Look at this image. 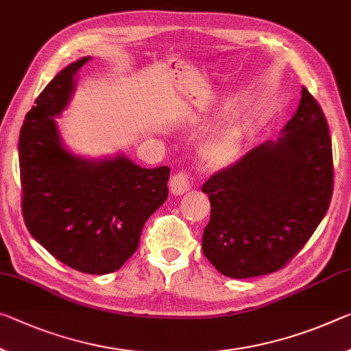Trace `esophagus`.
Masks as SVG:
<instances>
[{"instance_id": "34e87169", "label": "esophagus", "mask_w": 351, "mask_h": 351, "mask_svg": "<svg viewBox=\"0 0 351 351\" xmlns=\"http://www.w3.org/2000/svg\"><path fill=\"white\" fill-rule=\"evenodd\" d=\"M191 189H192V180H191V176L184 173V171L171 176L170 191L173 195H182V193L191 191Z\"/></svg>"}]
</instances>
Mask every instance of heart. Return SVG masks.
I'll list each match as a JSON object with an SVG mask.
<instances>
[{"label":"heart","mask_w":351,"mask_h":351,"mask_svg":"<svg viewBox=\"0 0 351 351\" xmlns=\"http://www.w3.org/2000/svg\"><path fill=\"white\" fill-rule=\"evenodd\" d=\"M208 158L215 165L234 162L241 153V136L234 130H226L210 138L208 143Z\"/></svg>","instance_id":"1"}]
</instances>
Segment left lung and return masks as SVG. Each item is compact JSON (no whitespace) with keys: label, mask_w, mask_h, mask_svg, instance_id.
Listing matches in <instances>:
<instances>
[{"label":"left lung","mask_w":351,"mask_h":351,"mask_svg":"<svg viewBox=\"0 0 351 351\" xmlns=\"http://www.w3.org/2000/svg\"><path fill=\"white\" fill-rule=\"evenodd\" d=\"M281 132L202 187L210 202L203 253L221 275L242 280L282 269L326 214L335 182L331 137L308 88Z\"/></svg>","instance_id":"8db88e82"}]
</instances>
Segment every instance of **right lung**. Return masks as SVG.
<instances>
[{
  "mask_svg": "<svg viewBox=\"0 0 351 351\" xmlns=\"http://www.w3.org/2000/svg\"><path fill=\"white\" fill-rule=\"evenodd\" d=\"M92 58L59 71L26 114L19 141L21 210L31 236L82 274L119 270L136 253L142 228L169 197V167L142 169L126 156L99 160L70 153L54 117Z\"/></svg>",
  "mask_w": 351,
  "mask_h": 351,
  "instance_id": "1",
  "label": "right lung"
}]
</instances>
